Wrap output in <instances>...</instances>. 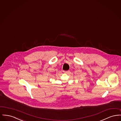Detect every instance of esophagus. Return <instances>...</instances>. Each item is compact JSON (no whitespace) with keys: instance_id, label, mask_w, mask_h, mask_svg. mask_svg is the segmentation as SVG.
<instances>
[{"instance_id":"34e87169","label":"esophagus","mask_w":121,"mask_h":121,"mask_svg":"<svg viewBox=\"0 0 121 121\" xmlns=\"http://www.w3.org/2000/svg\"><path fill=\"white\" fill-rule=\"evenodd\" d=\"M63 72L64 73H69V71H63Z\"/></svg>"}]
</instances>
